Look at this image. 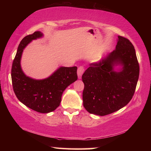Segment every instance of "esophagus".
<instances>
[{
	"label": "esophagus",
	"instance_id": "34e87169",
	"mask_svg": "<svg viewBox=\"0 0 151 151\" xmlns=\"http://www.w3.org/2000/svg\"><path fill=\"white\" fill-rule=\"evenodd\" d=\"M84 72H85V68H84L83 66H79L77 70V75H78V78L81 79L82 78V75H83Z\"/></svg>",
	"mask_w": 151,
	"mask_h": 151
}]
</instances>
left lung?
I'll use <instances>...</instances> for the list:
<instances>
[{"label": "left lung", "instance_id": "obj_1", "mask_svg": "<svg viewBox=\"0 0 151 151\" xmlns=\"http://www.w3.org/2000/svg\"><path fill=\"white\" fill-rule=\"evenodd\" d=\"M118 65L120 67L116 69ZM89 66L82 76L86 111L104 116L126 106L132 98L139 76L136 52L130 40L118 36L115 50Z\"/></svg>", "mask_w": 151, "mask_h": 151}]
</instances>
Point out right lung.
<instances>
[{
	"label": "right lung",
	"instance_id": "1",
	"mask_svg": "<svg viewBox=\"0 0 151 151\" xmlns=\"http://www.w3.org/2000/svg\"><path fill=\"white\" fill-rule=\"evenodd\" d=\"M42 37L41 32L36 31L20 41L12 63L11 78L14 93L22 103L40 113H48L60 105L64 91L77 80V67L60 66L48 77L41 80L25 75L20 65L22 52L32 40Z\"/></svg>",
	"mask_w": 151,
	"mask_h": 151
}]
</instances>
